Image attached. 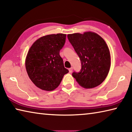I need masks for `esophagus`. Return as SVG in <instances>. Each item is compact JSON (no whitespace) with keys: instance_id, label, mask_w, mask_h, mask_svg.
<instances>
[{"instance_id":"34e87169","label":"esophagus","mask_w":132,"mask_h":132,"mask_svg":"<svg viewBox=\"0 0 132 132\" xmlns=\"http://www.w3.org/2000/svg\"><path fill=\"white\" fill-rule=\"evenodd\" d=\"M69 72L71 73V71H73V68H69Z\"/></svg>"}]
</instances>
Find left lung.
Instances as JSON below:
<instances>
[{
    "mask_svg": "<svg viewBox=\"0 0 132 132\" xmlns=\"http://www.w3.org/2000/svg\"><path fill=\"white\" fill-rule=\"evenodd\" d=\"M68 38L81 63V70L73 73V77L83 88L99 86L106 79L111 63L110 51L105 41L91 31L68 34Z\"/></svg>",
    "mask_w": 132,
    "mask_h": 132,
    "instance_id": "1",
    "label": "left lung"
}]
</instances>
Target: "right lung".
<instances>
[{"label":"right lung","mask_w":132,"mask_h":132,"mask_svg":"<svg viewBox=\"0 0 132 132\" xmlns=\"http://www.w3.org/2000/svg\"><path fill=\"white\" fill-rule=\"evenodd\" d=\"M66 37L64 34L45 35L36 40L28 51L27 72L33 83L42 90H54L69 72L59 55Z\"/></svg>","instance_id":"add662e5"}]
</instances>
